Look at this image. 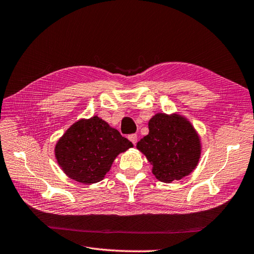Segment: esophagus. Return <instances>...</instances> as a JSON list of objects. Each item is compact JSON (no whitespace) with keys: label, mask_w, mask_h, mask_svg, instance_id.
I'll return each mask as SVG.
<instances>
[{"label":"esophagus","mask_w":254,"mask_h":254,"mask_svg":"<svg viewBox=\"0 0 254 254\" xmlns=\"http://www.w3.org/2000/svg\"><path fill=\"white\" fill-rule=\"evenodd\" d=\"M128 139L132 141V143L135 145L137 143V135L136 134H131V135H128Z\"/></svg>","instance_id":"1"}]
</instances>
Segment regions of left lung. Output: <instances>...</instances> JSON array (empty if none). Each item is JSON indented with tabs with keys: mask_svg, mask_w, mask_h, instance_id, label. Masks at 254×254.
Wrapping results in <instances>:
<instances>
[{
	"mask_svg": "<svg viewBox=\"0 0 254 254\" xmlns=\"http://www.w3.org/2000/svg\"><path fill=\"white\" fill-rule=\"evenodd\" d=\"M149 133L136 147L152 164V173L163 183L190 175L201 155L199 135L181 115L157 114L148 122Z\"/></svg>",
	"mask_w": 254,
	"mask_h": 254,
	"instance_id": "obj_1",
	"label": "left lung"
}]
</instances>
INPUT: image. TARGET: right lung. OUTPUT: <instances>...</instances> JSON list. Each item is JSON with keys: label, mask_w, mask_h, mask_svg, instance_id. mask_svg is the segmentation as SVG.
I'll use <instances>...</instances> for the list:
<instances>
[{"label": "right lung", "mask_w": 254, "mask_h": 254, "mask_svg": "<svg viewBox=\"0 0 254 254\" xmlns=\"http://www.w3.org/2000/svg\"><path fill=\"white\" fill-rule=\"evenodd\" d=\"M133 147L107 122L94 116L70 127L55 146L57 162L67 176L83 184L100 182L117 156Z\"/></svg>", "instance_id": "add662e5"}]
</instances>
